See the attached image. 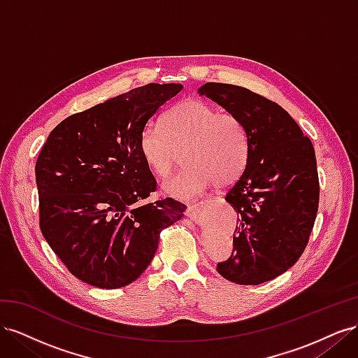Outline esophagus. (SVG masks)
I'll return each instance as SVG.
<instances>
[{"mask_svg":"<svg viewBox=\"0 0 358 358\" xmlns=\"http://www.w3.org/2000/svg\"><path fill=\"white\" fill-rule=\"evenodd\" d=\"M204 209V206H200V204H192V206H188L187 208V216H189V218H196V216Z\"/></svg>","mask_w":358,"mask_h":358,"instance_id":"obj_1","label":"esophagus"}]
</instances>
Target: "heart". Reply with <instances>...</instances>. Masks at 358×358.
<instances>
[{
	"label": "heart",
	"instance_id": "1",
	"mask_svg": "<svg viewBox=\"0 0 358 358\" xmlns=\"http://www.w3.org/2000/svg\"><path fill=\"white\" fill-rule=\"evenodd\" d=\"M162 129L143 127L137 149L146 167L158 178H167L175 169L176 150L183 152V169L162 183V189L179 200H194L215 187L231 185L243 173L249 157L248 129L239 116L220 113L216 107L199 100H187L164 116Z\"/></svg>",
	"mask_w": 358,
	"mask_h": 358
}]
</instances>
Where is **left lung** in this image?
I'll return each instance as SVG.
<instances>
[{"label": "left lung", "mask_w": 358, "mask_h": 358, "mask_svg": "<svg viewBox=\"0 0 358 358\" xmlns=\"http://www.w3.org/2000/svg\"><path fill=\"white\" fill-rule=\"evenodd\" d=\"M199 92L239 116L249 136L246 167L225 194L237 212L233 252L216 270L234 284L267 282L294 266L309 242L320 201L315 150L289 113L263 95L215 82Z\"/></svg>", "instance_id": "8db88e82"}]
</instances>
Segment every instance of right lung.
<instances>
[{"label": "right lung", "mask_w": 358, "mask_h": 358, "mask_svg": "<svg viewBox=\"0 0 358 358\" xmlns=\"http://www.w3.org/2000/svg\"><path fill=\"white\" fill-rule=\"evenodd\" d=\"M180 83H148L64 119L36 162L40 230L83 282L115 289L152 262L159 233L187 206L145 201L157 180L138 154L140 131Z\"/></svg>", "instance_id": "obj_1"}]
</instances>
